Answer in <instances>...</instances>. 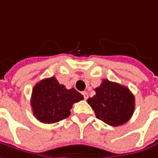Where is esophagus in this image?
Masks as SVG:
<instances>
[{"label": "esophagus", "instance_id": "34e87169", "mask_svg": "<svg viewBox=\"0 0 158 158\" xmlns=\"http://www.w3.org/2000/svg\"><path fill=\"white\" fill-rule=\"evenodd\" d=\"M82 95H83V97H84V98H85V99H87V98H88V92H87V91L82 92Z\"/></svg>", "mask_w": 158, "mask_h": 158}]
</instances>
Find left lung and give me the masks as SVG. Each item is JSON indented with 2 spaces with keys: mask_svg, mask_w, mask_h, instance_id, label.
<instances>
[{
  "mask_svg": "<svg viewBox=\"0 0 158 158\" xmlns=\"http://www.w3.org/2000/svg\"><path fill=\"white\" fill-rule=\"evenodd\" d=\"M95 91L96 95L87 101L97 118L113 127L121 126L131 118L135 110V97L127 87L104 79Z\"/></svg>",
  "mask_w": 158,
  "mask_h": 158,
  "instance_id": "left-lung-1",
  "label": "left lung"
}]
</instances>
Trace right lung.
<instances>
[{
    "mask_svg": "<svg viewBox=\"0 0 158 158\" xmlns=\"http://www.w3.org/2000/svg\"><path fill=\"white\" fill-rule=\"evenodd\" d=\"M83 98L75 89H67L55 77H51L40 80L34 86L31 105L39 121L52 124L68 118L72 105Z\"/></svg>",
    "mask_w": 158,
    "mask_h": 158,
    "instance_id": "right-lung-1",
    "label": "right lung"
}]
</instances>
